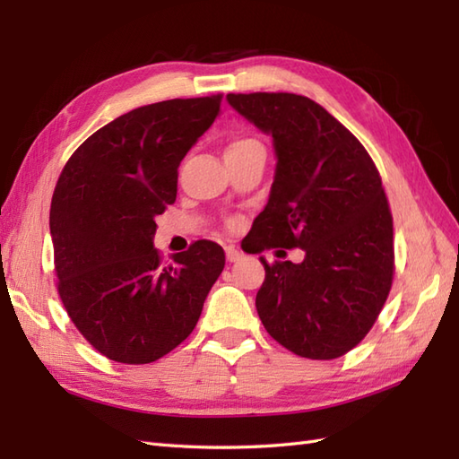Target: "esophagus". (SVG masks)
Instances as JSON below:
<instances>
[{
    "instance_id": "obj_1",
    "label": "esophagus",
    "mask_w": 459,
    "mask_h": 459,
    "mask_svg": "<svg viewBox=\"0 0 459 459\" xmlns=\"http://www.w3.org/2000/svg\"><path fill=\"white\" fill-rule=\"evenodd\" d=\"M224 252H227V260H229V262H238L242 256H245V255H242V252H240L238 248H235V247H227V248H224Z\"/></svg>"
}]
</instances>
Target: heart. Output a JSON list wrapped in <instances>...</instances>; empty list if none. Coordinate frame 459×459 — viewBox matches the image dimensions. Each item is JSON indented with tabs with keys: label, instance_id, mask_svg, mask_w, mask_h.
<instances>
[{
	"label": "heart",
	"instance_id": "heart-1",
	"mask_svg": "<svg viewBox=\"0 0 459 459\" xmlns=\"http://www.w3.org/2000/svg\"><path fill=\"white\" fill-rule=\"evenodd\" d=\"M248 142H252V140H237V142H232L227 150H232V148H238V145H245V143H248Z\"/></svg>",
	"mask_w": 459,
	"mask_h": 459
}]
</instances>
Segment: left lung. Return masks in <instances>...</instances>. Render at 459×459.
<instances>
[{"label":"left lung","mask_w":459,"mask_h":459,"mask_svg":"<svg viewBox=\"0 0 459 459\" xmlns=\"http://www.w3.org/2000/svg\"><path fill=\"white\" fill-rule=\"evenodd\" d=\"M272 138L270 197L252 224V250L301 248L268 264L256 294L262 325L307 359H337L363 339L393 284V217L367 150L324 106L290 92L227 94Z\"/></svg>","instance_id":"1"}]
</instances>
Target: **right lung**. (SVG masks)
<instances>
[{
  "instance_id": "right-lung-1",
  "label": "right lung",
  "mask_w": 459,
  "mask_h": 459,
  "mask_svg": "<svg viewBox=\"0 0 459 459\" xmlns=\"http://www.w3.org/2000/svg\"><path fill=\"white\" fill-rule=\"evenodd\" d=\"M221 114V96L130 110L66 161L51 201L58 296L86 341L116 363L145 365L189 337L224 268L211 240L153 248L155 217L178 197V169Z\"/></svg>"
}]
</instances>
